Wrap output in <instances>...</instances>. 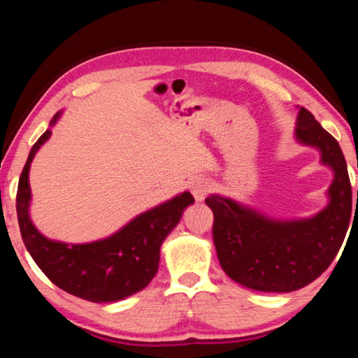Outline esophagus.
<instances>
[{
  "label": "esophagus",
  "mask_w": 358,
  "mask_h": 358,
  "mask_svg": "<svg viewBox=\"0 0 358 358\" xmlns=\"http://www.w3.org/2000/svg\"><path fill=\"white\" fill-rule=\"evenodd\" d=\"M208 187H210L208 183L203 178H197V180L191 181L189 189L192 192L194 199H196V202L205 201V197H207V192H208Z\"/></svg>",
  "instance_id": "esophagus-1"
}]
</instances>
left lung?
Masks as SVG:
<instances>
[{
  "label": "left lung",
  "instance_id": "left-lung-1",
  "mask_svg": "<svg viewBox=\"0 0 358 358\" xmlns=\"http://www.w3.org/2000/svg\"><path fill=\"white\" fill-rule=\"evenodd\" d=\"M294 137L316 148L320 164L333 172L329 203L319 213L276 220L230 197L210 194L205 199L215 215L213 241L222 270L230 280L260 292H292L313 282L336 257L349 227L352 189L336 138L303 107Z\"/></svg>",
  "mask_w": 358,
  "mask_h": 358
}]
</instances>
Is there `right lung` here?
<instances>
[{
	"mask_svg": "<svg viewBox=\"0 0 358 358\" xmlns=\"http://www.w3.org/2000/svg\"><path fill=\"white\" fill-rule=\"evenodd\" d=\"M62 113L52 118L50 128ZM50 128L29 151L17 189V216L28 252L48 280L78 299L110 303L141 292L157 273L162 241L177 227L186 207L194 203V197L187 191L181 192L137 215L115 234L90 243L74 245L47 238L29 217V167L38 150L50 138Z\"/></svg>",
	"mask_w": 358,
	"mask_h": 358,
	"instance_id": "right-lung-1",
	"label": "right lung"
}]
</instances>
